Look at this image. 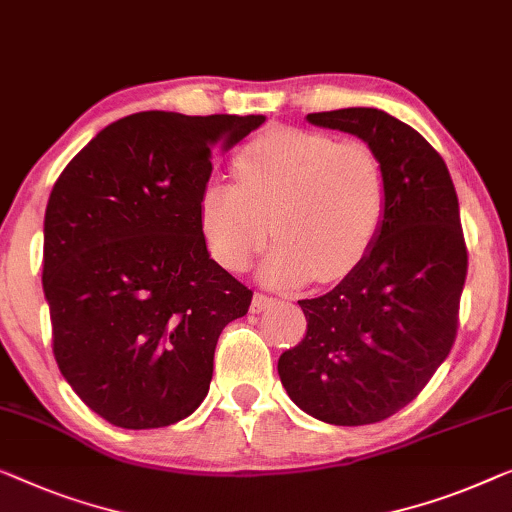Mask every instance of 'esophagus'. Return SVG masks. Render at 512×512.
Returning <instances> with one entry per match:
<instances>
[{"mask_svg":"<svg viewBox=\"0 0 512 512\" xmlns=\"http://www.w3.org/2000/svg\"><path fill=\"white\" fill-rule=\"evenodd\" d=\"M272 298L270 295H265V293H256L254 295V300H251V314H258V311H263V309H268L270 305H272Z\"/></svg>","mask_w":512,"mask_h":512,"instance_id":"1","label":"esophagus"}]
</instances>
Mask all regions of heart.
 Listing matches in <instances>:
<instances>
[{"mask_svg": "<svg viewBox=\"0 0 512 512\" xmlns=\"http://www.w3.org/2000/svg\"><path fill=\"white\" fill-rule=\"evenodd\" d=\"M238 184L207 180L198 226L221 268L242 272L270 240L261 279L270 286L337 281L379 240L388 184L379 157L360 140L318 131L268 129L233 161Z\"/></svg>", "mask_w": 512, "mask_h": 512, "instance_id": "heart-1", "label": "heart"}]
</instances>
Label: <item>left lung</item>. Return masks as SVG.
I'll return each instance as SVG.
<instances>
[{
    "label": "left lung",
    "instance_id": "left-lung-1",
    "mask_svg": "<svg viewBox=\"0 0 512 512\" xmlns=\"http://www.w3.org/2000/svg\"><path fill=\"white\" fill-rule=\"evenodd\" d=\"M379 157L388 210L365 261L321 298L298 300L307 335L279 358L288 397L330 425H372L413 402L448 358L466 279L459 203L441 154L376 108L311 113Z\"/></svg>",
    "mask_w": 512,
    "mask_h": 512
}]
</instances>
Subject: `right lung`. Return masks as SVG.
I'll return each mask as SVG.
<instances>
[{
    "label": "right lung",
    "instance_id": "add662e5",
    "mask_svg": "<svg viewBox=\"0 0 512 512\" xmlns=\"http://www.w3.org/2000/svg\"><path fill=\"white\" fill-rule=\"evenodd\" d=\"M263 122L147 110L108 124L57 177L43 221L53 353L110 425H175L210 390L221 330L254 293L207 254L198 198L212 152Z\"/></svg>",
    "mask_w": 512,
    "mask_h": 512
}]
</instances>
